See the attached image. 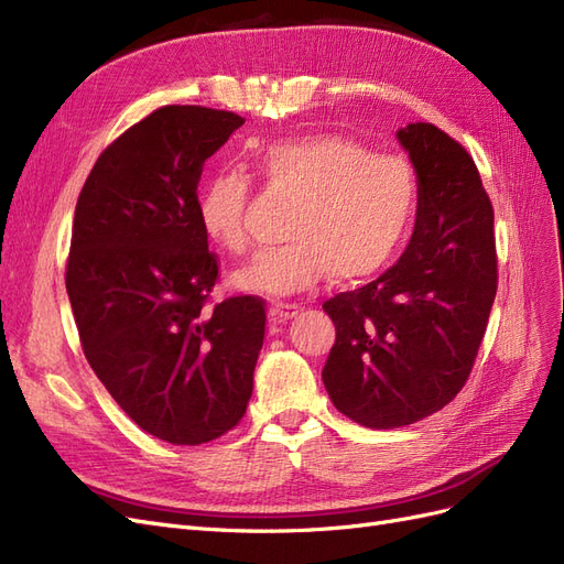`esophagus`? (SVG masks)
<instances>
[{
  "label": "esophagus",
  "instance_id": "34e87169",
  "mask_svg": "<svg viewBox=\"0 0 564 564\" xmlns=\"http://www.w3.org/2000/svg\"><path fill=\"white\" fill-rule=\"evenodd\" d=\"M299 313H301V308H299V305H294V303L278 301V303L270 305V317L275 319V322H286V319L296 317Z\"/></svg>",
  "mask_w": 564,
  "mask_h": 564
}]
</instances>
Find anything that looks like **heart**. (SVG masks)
Returning <instances> with one entry per match:
<instances>
[{
  "label": "heart",
  "mask_w": 564,
  "mask_h": 564,
  "mask_svg": "<svg viewBox=\"0 0 564 564\" xmlns=\"http://www.w3.org/2000/svg\"><path fill=\"white\" fill-rule=\"evenodd\" d=\"M268 187L299 199L286 220V245L256 256L232 282L256 294L289 296L315 286L360 284L390 265L416 218V178L395 155H373L338 133L268 143L259 152ZM251 178L220 169L204 181L197 218L204 235L230 253L249 249Z\"/></svg>",
  "instance_id": "heart-1"
}]
</instances>
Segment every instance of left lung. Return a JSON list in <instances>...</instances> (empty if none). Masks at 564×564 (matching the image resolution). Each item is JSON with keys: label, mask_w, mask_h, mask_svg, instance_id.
<instances>
[{"label": "left lung", "mask_w": 564, "mask_h": 564, "mask_svg": "<svg viewBox=\"0 0 564 564\" xmlns=\"http://www.w3.org/2000/svg\"><path fill=\"white\" fill-rule=\"evenodd\" d=\"M398 141L419 178L412 242L381 278L324 301L336 340L322 381L365 429L440 412L466 386L497 296L494 209L466 148L429 122Z\"/></svg>", "instance_id": "left-lung-1"}]
</instances>
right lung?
Masks as SVG:
<instances>
[{
	"instance_id": "add662e5",
	"label": "right lung",
	"mask_w": 564,
	"mask_h": 564,
	"mask_svg": "<svg viewBox=\"0 0 564 564\" xmlns=\"http://www.w3.org/2000/svg\"><path fill=\"white\" fill-rule=\"evenodd\" d=\"M245 119L164 106L96 160L73 224L65 286L96 377L127 416L172 445L242 421L265 301L212 303L218 259L197 218L202 166Z\"/></svg>"
}]
</instances>
